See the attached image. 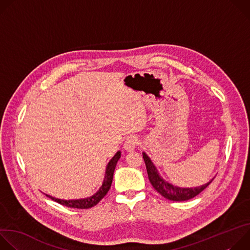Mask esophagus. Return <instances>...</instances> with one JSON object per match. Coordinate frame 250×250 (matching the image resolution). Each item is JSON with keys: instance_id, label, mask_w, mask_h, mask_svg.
<instances>
[{"instance_id": "esophagus-1", "label": "esophagus", "mask_w": 250, "mask_h": 250, "mask_svg": "<svg viewBox=\"0 0 250 250\" xmlns=\"http://www.w3.org/2000/svg\"><path fill=\"white\" fill-rule=\"evenodd\" d=\"M138 145V140L137 138H135L134 136H130V137H127L125 141V145H124V148L127 151H132L136 146Z\"/></svg>"}]
</instances>
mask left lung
I'll list each match as a JSON object with an SVG mask.
<instances>
[{"label": "left lung", "instance_id": "8db88e82", "mask_svg": "<svg viewBox=\"0 0 250 250\" xmlns=\"http://www.w3.org/2000/svg\"><path fill=\"white\" fill-rule=\"evenodd\" d=\"M142 156H144L147 174H148V179L153 186V188L164 198L170 201H176V202H182V201H187L190 200L197 195H199L202 191H204L213 180V178L208 181V183L194 187V188H181V187H177L174 186L167 181H165L163 178L159 175L157 168L151 161V159L148 157V155L146 152H142Z\"/></svg>", "mask_w": 250, "mask_h": 250}]
</instances>
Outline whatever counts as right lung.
<instances>
[{
  "label": "right lung",
  "instance_id": "obj_1",
  "mask_svg": "<svg viewBox=\"0 0 250 250\" xmlns=\"http://www.w3.org/2000/svg\"><path fill=\"white\" fill-rule=\"evenodd\" d=\"M121 151H118L115 156L110 160V162L106 165L105 168V174L102 186L100 187L99 191L94 194L91 197L84 198V199H77V200H61L57 199L54 197H51L49 195H46V197L50 198L51 200L57 202L58 204H61L63 206H66L68 208H90L94 206H96L105 195L109 192L112 182H113V177H114V172L117 166V163L119 159L121 158Z\"/></svg>",
  "mask_w": 250,
  "mask_h": 250
}]
</instances>
